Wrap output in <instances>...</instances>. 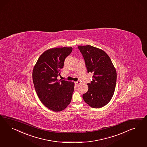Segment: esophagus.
<instances>
[{
    "mask_svg": "<svg viewBox=\"0 0 147 147\" xmlns=\"http://www.w3.org/2000/svg\"><path fill=\"white\" fill-rule=\"evenodd\" d=\"M80 84H81V82L80 81H76V82H75V84H76V86H78Z\"/></svg>",
    "mask_w": 147,
    "mask_h": 147,
    "instance_id": "34e87169",
    "label": "esophagus"
}]
</instances>
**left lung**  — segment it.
<instances>
[{
    "label": "left lung",
    "instance_id": "left-lung-1",
    "mask_svg": "<svg viewBox=\"0 0 147 147\" xmlns=\"http://www.w3.org/2000/svg\"><path fill=\"white\" fill-rule=\"evenodd\" d=\"M85 60L87 72L93 73L87 84L88 90L83 94L85 102L92 108L103 107L111 101L116 83V71L111 59L105 51L90 45L78 46Z\"/></svg>",
    "mask_w": 147,
    "mask_h": 147
}]
</instances>
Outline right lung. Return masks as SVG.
<instances>
[{
  "instance_id": "right-lung-1",
  "label": "right lung",
  "mask_w": 147,
  "mask_h": 147,
  "mask_svg": "<svg viewBox=\"0 0 147 147\" xmlns=\"http://www.w3.org/2000/svg\"><path fill=\"white\" fill-rule=\"evenodd\" d=\"M72 47L48 49L38 59L33 69L32 78L36 93L41 102L54 111H61L69 105L74 83L59 80L61 70Z\"/></svg>"
}]
</instances>
